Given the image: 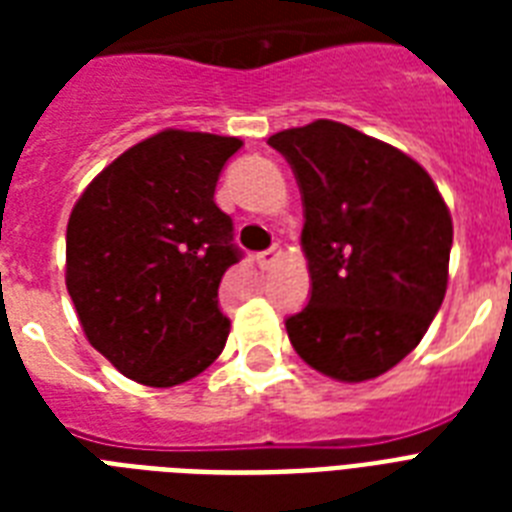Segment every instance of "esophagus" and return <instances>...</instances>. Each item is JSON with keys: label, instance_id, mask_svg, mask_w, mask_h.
<instances>
[{"label": "esophagus", "instance_id": "obj_1", "mask_svg": "<svg viewBox=\"0 0 512 512\" xmlns=\"http://www.w3.org/2000/svg\"><path fill=\"white\" fill-rule=\"evenodd\" d=\"M279 257H281V247H276V244H273L271 249H265V252H260V255H257V260H260V265H263L265 271H271Z\"/></svg>", "mask_w": 512, "mask_h": 512}]
</instances>
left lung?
I'll return each instance as SVG.
<instances>
[{
  "label": "left lung",
  "instance_id": "left-lung-1",
  "mask_svg": "<svg viewBox=\"0 0 512 512\" xmlns=\"http://www.w3.org/2000/svg\"><path fill=\"white\" fill-rule=\"evenodd\" d=\"M303 193L311 300L287 319L297 356L340 382L380 377L428 332L449 281L452 215L404 151L348 124L268 138Z\"/></svg>",
  "mask_w": 512,
  "mask_h": 512
}]
</instances>
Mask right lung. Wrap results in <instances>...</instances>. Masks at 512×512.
Segmentation results:
<instances>
[{"label": "right lung", "instance_id": "obj_1", "mask_svg": "<svg viewBox=\"0 0 512 512\" xmlns=\"http://www.w3.org/2000/svg\"><path fill=\"white\" fill-rule=\"evenodd\" d=\"M239 148L209 132H156L71 209L68 295L92 348L130 380L172 388L223 353L231 324L217 289L241 252L215 185Z\"/></svg>", "mask_w": 512, "mask_h": 512}]
</instances>
